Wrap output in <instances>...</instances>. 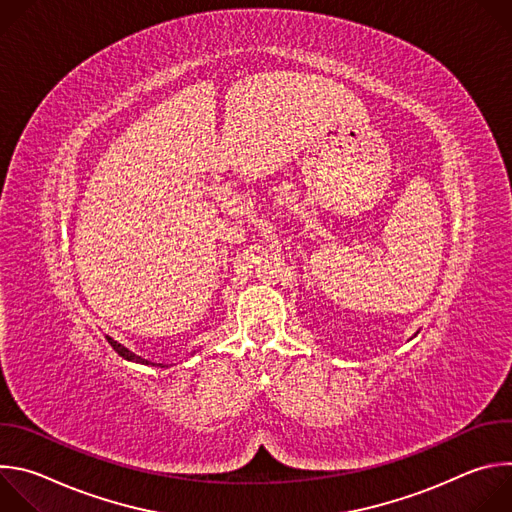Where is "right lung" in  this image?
<instances>
[{
    "label": "right lung",
    "mask_w": 512,
    "mask_h": 512,
    "mask_svg": "<svg viewBox=\"0 0 512 512\" xmlns=\"http://www.w3.org/2000/svg\"><path fill=\"white\" fill-rule=\"evenodd\" d=\"M107 338V342L113 346V350L119 354V356H123L125 360H131V362H139V364H152V367H168V364H162V362H152V360H148V358H141L139 354H135V352H131L129 348H125L123 344H119L117 340H113L111 336H105Z\"/></svg>",
    "instance_id": "1"
}]
</instances>
